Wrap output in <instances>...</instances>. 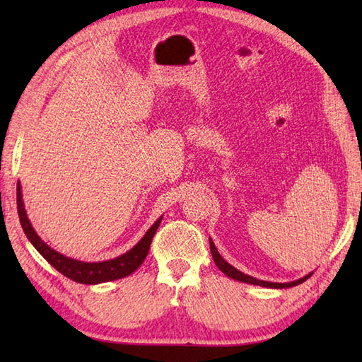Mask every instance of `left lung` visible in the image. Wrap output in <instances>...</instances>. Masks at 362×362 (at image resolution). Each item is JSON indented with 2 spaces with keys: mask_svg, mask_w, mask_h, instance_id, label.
Listing matches in <instances>:
<instances>
[{
  "mask_svg": "<svg viewBox=\"0 0 362 362\" xmlns=\"http://www.w3.org/2000/svg\"><path fill=\"white\" fill-rule=\"evenodd\" d=\"M210 250H211V255H213V259L214 263H216V266L221 269V272H224L227 276H230V279L233 280H238V281H243V283H249V284H258V286H264V288H275V289H283V288H291V286H297V284L303 283L305 280H308L311 274L305 275L303 279H298L296 281H289V283H272V281H264V280H258V279H253V276L247 275V274H243L241 271H238V269H235L232 264H228L227 261L222 258L219 255L218 249L214 247V243L211 241L210 238Z\"/></svg>",
  "mask_w": 362,
  "mask_h": 362,
  "instance_id": "1",
  "label": "left lung"
}]
</instances>
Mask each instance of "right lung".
I'll return each mask as SVG.
<instances>
[{
  "label": "right lung",
  "mask_w": 362,
  "mask_h": 362,
  "mask_svg": "<svg viewBox=\"0 0 362 362\" xmlns=\"http://www.w3.org/2000/svg\"><path fill=\"white\" fill-rule=\"evenodd\" d=\"M17 206H18V216H20L23 232H25V235L28 236L30 244L34 245V247L38 250V253H40V255L48 261L54 269H57L60 274H64L70 280L82 283V284H98V283L118 280V279H122V276H127L132 272H135L136 269L141 266L146 255H148L152 238L156 235L161 222V216H160L156 221V224H153L148 232H146V235L141 238V240L138 241V244L134 245L129 252H126L124 255L117 257L113 259L101 261V263H83V261L68 258L62 255V253L51 249L49 245L35 233L34 227L30 226V222L26 216L20 182L17 183Z\"/></svg>",
  "instance_id": "right-lung-1"
}]
</instances>
